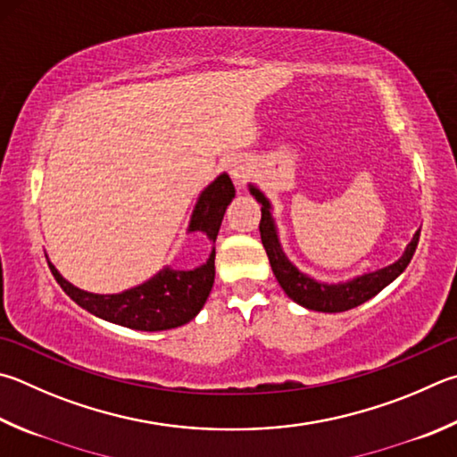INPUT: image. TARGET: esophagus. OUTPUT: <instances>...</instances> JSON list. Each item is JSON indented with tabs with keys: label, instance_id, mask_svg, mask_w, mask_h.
I'll return each instance as SVG.
<instances>
[{
	"label": "esophagus",
	"instance_id": "34e87169",
	"mask_svg": "<svg viewBox=\"0 0 457 457\" xmlns=\"http://www.w3.org/2000/svg\"><path fill=\"white\" fill-rule=\"evenodd\" d=\"M250 173H252V163L247 157L239 155L229 162V176L236 181V186H244L245 179L250 178Z\"/></svg>",
	"mask_w": 457,
	"mask_h": 457
}]
</instances>
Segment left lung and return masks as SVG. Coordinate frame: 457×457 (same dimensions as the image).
Masks as SVG:
<instances>
[{
	"mask_svg": "<svg viewBox=\"0 0 457 457\" xmlns=\"http://www.w3.org/2000/svg\"><path fill=\"white\" fill-rule=\"evenodd\" d=\"M250 194L262 204V221H260V236L262 244L268 253L270 265L276 276L278 284L284 289L289 300L300 303L305 310L323 312V313H339L352 308H358L363 302L371 300L381 289L387 287L394 279H397L408 268L413 252H416L420 242V229L413 234L411 242L405 245L403 253L397 257L394 263L386 265L381 270H373L368 273H360L344 281H321L312 278L310 273L302 271L297 265L286 255L284 247L279 242V231L276 218H273V205L270 197L265 195L260 187L253 186L252 181L247 184Z\"/></svg>",
	"mask_w": 457,
	"mask_h": 457,
	"instance_id": "obj_1",
	"label": "left lung"
}]
</instances>
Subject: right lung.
Instances as JSON below:
<instances>
[{
    "instance_id": "obj_1",
    "label": "right lung",
    "mask_w": 457,
    "mask_h": 457,
    "mask_svg": "<svg viewBox=\"0 0 457 457\" xmlns=\"http://www.w3.org/2000/svg\"><path fill=\"white\" fill-rule=\"evenodd\" d=\"M236 197V187L226 171L202 189L187 223V234L200 231L212 244L207 260L194 270H176L171 265L154 273L144 284L123 289L120 294H91L70 284L55 265L49 270L62 289L79 308L96 318L118 323L137 331H163L184 326L202 312L215 279V239L223 213Z\"/></svg>"
}]
</instances>
